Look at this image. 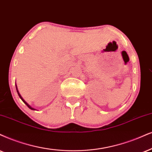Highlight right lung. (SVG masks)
Wrapping results in <instances>:
<instances>
[{"instance_id":"1","label":"right lung","mask_w":152,"mask_h":152,"mask_svg":"<svg viewBox=\"0 0 152 152\" xmlns=\"http://www.w3.org/2000/svg\"><path fill=\"white\" fill-rule=\"evenodd\" d=\"M16 90H17V93H18V95H19V97H20V99H22V100L23 102H24V103L25 104H26V106H27V107H28V108H29L30 109H32V110H36V109H34V108H33V107H31V106H30V105H29V104H28L27 102H26V101H25L24 99H23V98H22V96H21V95H20V93H19V90H18V89H17V85H16Z\"/></svg>"}]
</instances>
